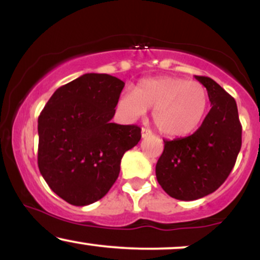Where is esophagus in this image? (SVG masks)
<instances>
[{
	"label": "esophagus",
	"instance_id": "esophagus-1",
	"mask_svg": "<svg viewBox=\"0 0 260 260\" xmlns=\"http://www.w3.org/2000/svg\"><path fill=\"white\" fill-rule=\"evenodd\" d=\"M151 132L149 129H147V128H142V138H145V137L150 136Z\"/></svg>",
	"mask_w": 260,
	"mask_h": 260
}]
</instances>
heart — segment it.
I'll return each instance as SVG.
<instances>
[{
	"label": "heart",
	"mask_w": 260,
	"mask_h": 260,
	"mask_svg": "<svg viewBox=\"0 0 260 260\" xmlns=\"http://www.w3.org/2000/svg\"><path fill=\"white\" fill-rule=\"evenodd\" d=\"M208 91L198 82L177 77H159L138 83L136 90H123L117 111L123 120L136 121L153 110V122L165 137L189 136L201 126L208 110Z\"/></svg>",
	"instance_id": "heart-1"
}]
</instances>
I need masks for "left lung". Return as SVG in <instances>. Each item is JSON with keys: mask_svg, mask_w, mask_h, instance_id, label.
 I'll list each match as a JSON object with an SVG mask.
<instances>
[{"mask_svg": "<svg viewBox=\"0 0 260 260\" xmlns=\"http://www.w3.org/2000/svg\"><path fill=\"white\" fill-rule=\"evenodd\" d=\"M196 79L207 88L210 111L192 136L164 140L155 168L162 189L180 201H196L215 192L234 169L242 145L234 98L209 77Z\"/></svg>", "mask_w": 260, "mask_h": 260, "instance_id": "left-lung-1", "label": "left lung"}]
</instances>
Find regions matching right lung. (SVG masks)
Listing matches in <instances>:
<instances>
[{
  "label": "right lung",
  "mask_w": 260,
  "mask_h": 260,
  "mask_svg": "<svg viewBox=\"0 0 260 260\" xmlns=\"http://www.w3.org/2000/svg\"><path fill=\"white\" fill-rule=\"evenodd\" d=\"M124 83L86 73L53 92L38 120V165L53 192L84 207L117 180L121 159L138 144L140 128L111 122Z\"/></svg>",
  "instance_id": "1"
}]
</instances>
